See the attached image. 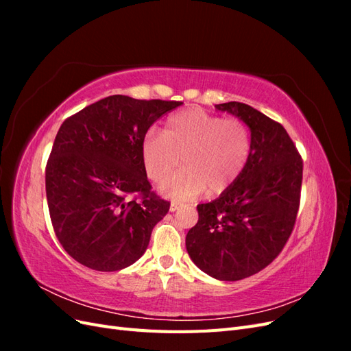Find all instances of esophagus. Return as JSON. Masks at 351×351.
I'll return each instance as SVG.
<instances>
[{"label":"esophagus","instance_id":"esophagus-1","mask_svg":"<svg viewBox=\"0 0 351 351\" xmlns=\"http://www.w3.org/2000/svg\"><path fill=\"white\" fill-rule=\"evenodd\" d=\"M180 208H182V204H180V202L173 200V202H171V206H169V210L174 212V210H177V209H180Z\"/></svg>","mask_w":351,"mask_h":351}]
</instances>
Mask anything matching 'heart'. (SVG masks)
Returning a JSON list of instances; mask_svg holds the SVG:
<instances>
[{"label": "heart", "mask_w": 351, "mask_h": 351, "mask_svg": "<svg viewBox=\"0 0 351 351\" xmlns=\"http://www.w3.org/2000/svg\"><path fill=\"white\" fill-rule=\"evenodd\" d=\"M250 149V132L243 120L195 108L169 117L164 133H147L142 158L147 177L162 183L182 156L184 168L161 190L169 197L192 199L204 190L208 196L224 193L243 173Z\"/></svg>", "instance_id": "obj_1"}]
</instances>
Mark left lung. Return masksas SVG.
<instances>
[{
  "mask_svg": "<svg viewBox=\"0 0 351 351\" xmlns=\"http://www.w3.org/2000/svg\"><path fill=\"white\" fill-rule=\"evenodd\" d=\"M215 108L249 125V161L218 199L197 205L186 247L197 268L221 281L258 274L289 241L300 206L303 159L284 127L243 102Z\"/></svg>",
  "mask_w": 351,
  "mask_h": 351,
  "instance_id": "left-lung-1",
  "label": "left lung"
}]
</instances>
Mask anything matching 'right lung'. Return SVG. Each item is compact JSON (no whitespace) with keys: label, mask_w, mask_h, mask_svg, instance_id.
<instances>
[{"label":"right lung","mask_w":351,"mask_h":351,"mask_svg":"<svg viewBox=\"0 0 351 351\" xmlns=\"http://www.w3.org/2000/svg\"><path fill=\"white\" fill-rule=\"evenodd\" d=\"M182 104L112 95L61 124L45 187L52 227L73 259L112 272L145 253L169 202L152 190L142 145L149 127Z\"/></svg>","instance_id":"add662e5"}]
</instances>
